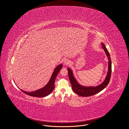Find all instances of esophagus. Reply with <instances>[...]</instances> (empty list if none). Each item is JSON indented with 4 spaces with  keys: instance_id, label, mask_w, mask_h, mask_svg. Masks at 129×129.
I'll use <instances>...</instances> for the list:
<instances>
[{
    "instance_id": "esophagus-1",
    "label": "esophagus",
    "mask_w": 129,
    "mask_h": 129,
    "mask_svg": "<svg viewBox=\"0 0 129 129\" xmlns=\"http://www.w3.org/2000/svg\"><path fill=\"white\" fill-rule=\"evenodd\" d=\"M70 63H71V62H70V61L69 60L66 59L64 60V64L65 65H68L70 64Z\"/></svg>"
}]
</instances>
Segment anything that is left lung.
Returning a JSON list of instances; mask_svg holds the SVG:
<instances>
[{"label":"left lung","instance_id":"8db88e82","mask_svg":"<svg viewBox=\"0 0 129 129\" xmlns=\"http://www.w3.org/2000/svg\"><path fill=\"white\" fill-rule=\"evenodd\" d=\"M103 48L104 50L106 55L108 57V70L106 77L104 81L100 85L97 86H81L78 83L77 81L74 77L73 72L70 69L68 68V76L69 80L71 83L72 89L74 92L76 93L77 95L82 97H88L95 95L99 92L103 90L106 86L108 85L110 80L111 75L112 72V64L110 56L109 53L108 52L107 49L105 47L104 44L102 43Z\"/></svg>","mask_w":129,"mask_h":129}]
</instances>
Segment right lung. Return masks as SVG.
I'll list each match as a JSON object with an SVG mask.
<instances>
[{"label": "right lung", "instance_id": "obj_1", "mask_svg": "<svg viewBox=\"0 0 129 129\" xmlns=\"http://www.w3.org/2000/svg\"><path fill=\"white\" fill-rule=\"evenodd\" d=\"M62 68V64H60L59 65L57 66L55 68L48 83L47 84L46 86H44L42 88L33 92H26L22 89H21V90L24 92L25 94L30 96H32V97L40 98V97H44L45 96H47L52 92V91L55 88L54 84H55L56 77L57 74H58V73L59 72V71L61 70Z\"/></svg>", "mask_w": 129, "mask_h": 129}]
</instances>
